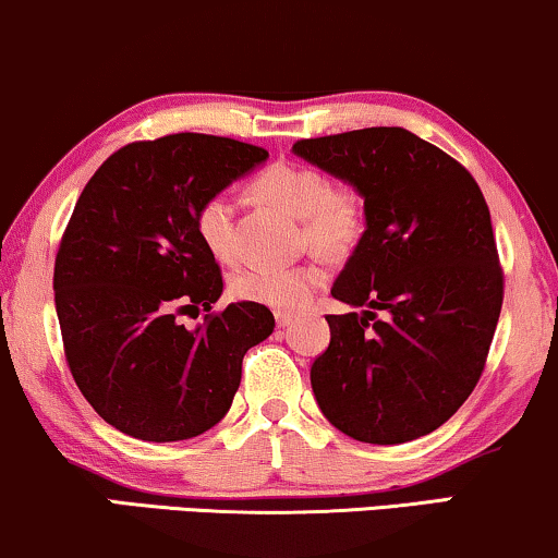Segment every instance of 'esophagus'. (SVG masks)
Returning a JSON list of instances; mask_svg holds the SVG:
<instances>
[{"label": "esophagus", "instance_id": "34e87169", "mask_svg": "<svg viewBox=\"0 0 558 558\" xmlns=\"http://www.w3.org/2000/svg\"><path fill=\"white\" fill-rule=\"evenodd\" d=\"M274 319H277L279 327H287V325L294 319V315H292V312H281V310H279L277 315H274Z\"/></svg>", "mask_w": 558, "mask_h": 558}]
</instances>
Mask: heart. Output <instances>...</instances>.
Instances as JSON below:
<instances>
[{
	"label": "heart",
	"mask_w": 558,
	"mask_h": 558,
	"mask_svg": "<svg viewBox=\"0 0 558 558\" xmlns=\"http://www.w3.org/2000/svg\"><path fill=\"white\" fill-rule=\"evenodd\" d=\"M254 193L262 201L302 218L304 239L323 254L340 256L353 248L363 231V205L348 187H335L323 172L300 162H274L254 178ZM235 208L223 193L203 201L195 216V231L203 246L218 262L235 258ZM325 284V271L317 264L248 266L233 277V294L271 310H300Z\"/></svg>",
	"instance_id": "obj_1"
}]
</instances>
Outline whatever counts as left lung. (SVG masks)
Segmentation results:
<instances>
[{"label":"left lung","mask_w":558,"mask_h":558,"mask_svg":"<svg viewBox=\"0 0 558 558\" xmlns=\"http://www.w3.org/2000/svg\"><path fill=\"white\" fill-rule=\"evenodd\" d=\"M292 151L348 182L365 216L332 284L350 312L327 315L330 345L310 371L317 407L368 445L424 437L477 386L500 317L485 197L457 159L401 126L302 140Z\"/></svg>","instance_id":"1"}]
</instances>
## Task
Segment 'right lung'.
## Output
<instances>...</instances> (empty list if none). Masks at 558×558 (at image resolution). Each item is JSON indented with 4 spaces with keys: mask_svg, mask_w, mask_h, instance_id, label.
<instances>
[{
    "mask_svg": "<svg viewBox=\"0 0 558 558\" xmlns=\"http://www.w3.org/2000/svg\"><path fill=\"white\" fill-rule=\"evenodd\" d=\"M266 157L226 136L170 134L113 151L83 187L52 289L75 384L113 429L193 439L231 409L243 355L274 332V315L235 302L195 330L178 315L210 312L223 294L197 208Z\"/></svg>",
    "mask_w": 558,
    "mask_h": 558,
    "instance_id": "add662e5",
    "label": "right lung"
}]
</instances>
